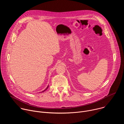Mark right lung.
<instances>
[{"label":"right lung","mask_w":124,"mask_h":124,"mask_svg":"<svg viewBox=\"0 0 124 124\" xmlns=\"http://www.w3.org/2000/svg\"><path fill=\"white\" fill-rule=\"evenodd\" d=\"M48 86H47V87H46V89H45V90H44V91H42V92H44V91H46V89H47V88H48Z\"/></svg>","instance_id":"right-lung-1"}]
</instances>
